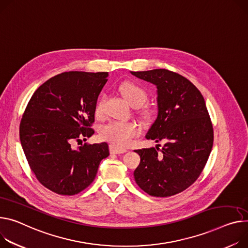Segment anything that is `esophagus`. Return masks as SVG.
<instances>
[{
  "mask_svg": "<svg viewBox=\"0 0 248 248\" xmlns=\"http://www.w3.org/2000/svg\"><path fill=\"white\" fill-rule=\"evenodd\" d=\"M127 150L126 149H121V148H117L113 145H110V153L111 154H123L126 153Z\"/></svg>",
  "mask_w": 248,
  "mask_h": 248,
  "instance_id": "obj_1",
  "label": "esophagus"
}]
</instances>
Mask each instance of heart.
Instances as JSON below:
<instances>
[{
	"label": "heart",
	"instance_id": "1",
	"mask_svg": "<svg viewBox=\"0 0 248 248\" xmlns=\"http://www.w3.org/2000/svg\"><path fill=\"white\" fill-rule=\"evenodd\" d=\"M119 90L126 101L132 106L142 105L147 99V92L144 88L138 85L135 82L125 81L123 82ZM104 102L105 96H101L95 106V114L97 116H102L104 113ZM151 111L145 110L143 115L146 118L151 116ZM140 134V127L135 122L130 121H111L100 129V137L111 143V145L117 148H126L128 147L133 139Z\"/></svg>",
	"mask_w": 248,
	"mask_h": 248
}]
</instances>
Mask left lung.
I'll return each instance as SVG.
<instances>
[{
  "instance_id": "1",
  "label": "left lung",
  "mask_w": 248,
  "mask_h": 248,
  "mask_svg": "<svg viewBox=\"0 0 248 248\" xmlns=\"http://www.w3.org/2000/svg\"><path fill=\"white\" fill-rule=\"evenodd\" d=\"M157 86L158 116L146 138L160 149L135 150L141 161L134 170L137 185L150 196L167 198L192 186L202 174L214 144V128L200 90L168 69L131 71Z\"/></svg>"
}]
</instances>
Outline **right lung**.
Wrapping results in <instances>:
<instances>
[{
    "mask_svg": "<svg viewBox=\"0 0 248 248\" xmlns=\"http://www.w3.org/2000/svg\"><path fill=\"white\" fill-rule=\"evenodd\" d=\"M107 76L108 72L58 74L34 91L26 107L20 124L24 153L36 179L53 193H80L109 156L105 142L73 146L94 134L95 106Z\"/></svg>",
    "mask_w": 248,
    "mask_h": 248,
    "instance_id": "1",
    "label": "right lung"
}]
</instances>
